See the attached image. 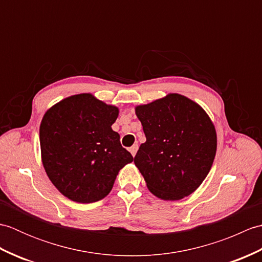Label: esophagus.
<instances>
[{"label":"esophagus","instance_id":"34e87169","mask_svg":"<svg viewBox=\"0 0 262 262\" xmlns=\"http://www.w3.org/2000/svg\"><path fill=\"white\" fill-rule=\"evenodd\" d=\"M137 149H138V145H137V144H134V145H133V146L129 148V152L132 153L133 157H135V155H136Z\"/></svg>","mask_w":262,"mask_h":262}]
</instances>
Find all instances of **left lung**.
Instances as JSON below:
<instances>
[{
    "label": "left lung",
    "instance_id": "obj_1",
    "mask_svg": "<svg viewBox=\"0 0 262 262\" xmlns=\"http://www.w3.org/2000/svg\"><path fill=\"white\" fill-rule=\"evenodd\" d=\"M146 142L134 163L148 190L163 200H179L202 185L213 165L217 137L206 111L178 93L137 105Z\"/></svg>",
    "mask_w": 262,
    "mask_h": 262
}]
</instances>
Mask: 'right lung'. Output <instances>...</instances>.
<instances>
[{"mask_svg": "<svg viewBox=\"0 0 262 262\" xmlns=\"http://www.w3.org/2000/svg\"><path fill=\"white\" fill-rule=\"evenodd\" d=\"M118 114L115 105L81 93L43 115L39 128L42 165L65 197L81 204L98 202L111 191L120 169L133 162L111 128Z\"/></svg>", "mask_w": 262, "mask_h": 262, "instance_id": "add662e5", "label": "right lung"}]
</instances>
